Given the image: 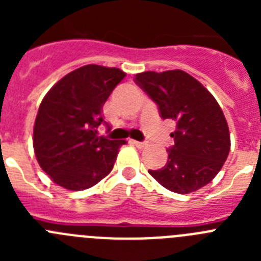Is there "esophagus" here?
Here are the masks:
<instances>
[{"label":"esophagus","instance_id":"obj_1","mask_svg":"<svg viewBox=\"0 0 261 261\" xmlns=\"http://www.w3.org/2000/svg\"><path fill=\"white\" fill-rule=\"evenodd\" d=\"M132 142L133 145H135V146H137L138 149H144V147H146L147 146V144L146 142H140V141H135V140H132Z\"/></svg>","mask_w":261,"mask_h":261}]
</instances>
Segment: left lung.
<instances>
[{"label":"left lung","instance_id":"left-lung-1","mask_svg":"<svg viewBox=\"0 0 261 261\" xmlns=\"http://www.w3.org/2000/svg\"><path fill=\"white\" fill-rule=\"evenodd\" d=\"M135 82L158 106L162 119L176 121L167 163L149 174L175 193L195 192L214 179L230 151V133L220 105L183 70L144 71Z\"/></svg>","mask_w":261,"mask_h":261}]
</instances>
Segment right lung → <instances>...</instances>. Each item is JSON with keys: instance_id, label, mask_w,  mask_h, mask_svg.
Wrapping results in <instances>:
<instances>
[{"instance_id": "obj_1", "label": "right lung", "mask_w": 261, "mask_h": 261, "mask_svg": "<svg viewBox=\"0 0 261 261\" xmlns=\"http://www.w3.org/2000/svg\"><path fill=\"white\" fill-rule=\"evenodd\" d=\"M125 73L85 65L70 71L43 98L34 125V150L43 171L59 186L84 191L114 168L124 140L98 137L102 108ZM106 124V123H105Z\"/></svg>"}]
</instances>
